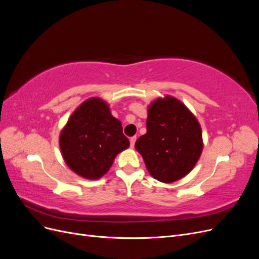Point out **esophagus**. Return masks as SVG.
<instances>
[{"label":"esophagus","mask_w":259,"mask_h":259,"mask_svg":"<svg viewBox=\"0 0 259 259\" xmlns=\"http://www.w3.org/2000/svg\"><path fill=\"white\" fill-rule=\"evenodd\" d=\"M136 139H137V137H136V136H134V137H131V139H130V143H131V147H132V148L135 146Z\"/></svg>","instance_id":"1"}]
</instances>
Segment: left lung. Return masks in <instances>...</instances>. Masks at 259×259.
<instances>
[{
  "mask_svg": "<svg viewBox=\"0 0 259 259\" xmlns=\"http://www.w3.org/2000/svg\"><path fill=\"white\" fill-rule=\"evenodd\" d=\"M150 175L169 184L190 173L202 149L201 126L182 101L165 96L148 108L147 133L135 144Z\"/></svg>",
  "mask_w": 259,
  "mask_h": 259,
  "instance_id": "8db88e82",
  "label": "left lung"
}]
</instances>
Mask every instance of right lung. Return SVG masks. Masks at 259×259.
<instances>
[{
  "label": "right lung",
  "instance_id": "right-lung-1",
  "mask_svg": "<svg viewBox=\"0 0 259 259\" xmlns=\"http://www.w3.org/2000/svg\"><path fill=\"white\" fill-rule=\"evenodd\" d=\"M59 146L74 173L98 179L110 169L116 154L130 147V140L106 101L90 98L70 116L60 133Z\"/></svg>",
  "mask_w": 259,
  "mask_h": 259
}]
</instances>
